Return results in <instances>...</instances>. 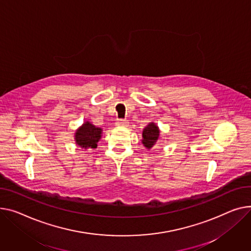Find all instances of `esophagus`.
<instances>
[{
    "instance_id": "1",
    "label": "esophagus",
    "mask_w": 251,
    "mask_h": 251,
    "mask_svg": "<svg viewBox=\"0 0 251 251\" xmlns=\"http://www.w3.org/2000/svg\"><path fill=\"white\" fill-rule=\"evenodd\" d=\"M116 126H119V127H127L129 122L127 120H124V119H120V120H117L116 121Z\"/></svg>"
}]
</instances>
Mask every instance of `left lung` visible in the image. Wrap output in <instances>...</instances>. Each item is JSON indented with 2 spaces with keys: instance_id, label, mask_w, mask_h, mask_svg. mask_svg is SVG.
Returning a JSON list of instances; mask_svg holds the SVG:
<instances>
[{
  "instance_id": "obj_1",
  "label": "left lung",
  "mask_w": 251,
  "mask_h": 251,
  "mask_svg": "<svg viewBox=\"0 0 251 251\" xmlns=\"http://www.w3.org/2000/svg\"><path fill=\"white\" fill-rule=\"evenodd\" d=\"M142 143L147 148L150 149L154 147L160 139V131L155 123H149L142 132Z\"/></svg>"
}]
</instances>
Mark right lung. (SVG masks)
<instances>
[{"label":"right lung","instance_id":"right-lung-1","mask_svg":"<svg viewBox=\"0 0 251 251\" xmlns=\"http://www.w3.org/2000/svg\"><path fill=\"white\" fill-rule=\"evenodd\" d=\"M102 128L96 127L91 122H85L75 131V140L76 145L85 149L97 148V143L102 137Z\"/></svg>","mask_w":251,"mask_h":251}]
</instances>
